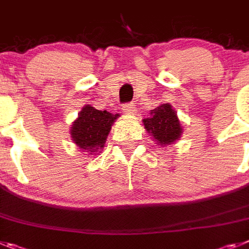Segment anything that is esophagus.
<instances>
[{
	"instance_id": "obj_1",
	"label": "esophagus",
	"mask_w": 249,
	"mask_h": 249,
	"mask_svg": "<svg viewBox=\"0 0 249 249\" xmlns=\"http://www.w3.org/2000/svg\"><path fill=\"white\" fill-rule=\"evenodd\" d=\"M122 110L123 113L124 114H133L135 113V106H133V103H128V104H124L122 107Z\"/></svg>"
}]
</instances>
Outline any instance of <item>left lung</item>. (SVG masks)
I'll return each mask as SVG.
<instances>
[{
	"instance_id": "obj_1",
	"label": "left lung",
	"mask_w": 249,
	"mask_h": 249,
	"mask_svg": "<svg viewBox=\"0 0 249 249\" xmlns=\"http://www.w3.org/2000/svg\"><path fill=\"white\" fill-rule=\"evenodd\" d=\"M142 123L157 146L161 147H166L179 141L184 132L176 110L169 103H162L151 109L150 116L143 118Z\"/></svg>"
}]
</instances>
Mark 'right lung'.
Here are the masks:
<instances>
[{"mask_svg": "<svg viewBox=\"0 0 249 249\" xmlns=\"http://www.w3.org/2000/svg\"><path fill=\"white\" fill-rule=\"evenodd\" d=\"M117 118L118 114L98 110L86 104L78 114V118L71 123L70 137L82 152L99 154Z\"/></svg>", "mask_w": 249, "mask_h": 249, "instance_id": "right-lung-1", "label": "right lung"}]
</instances>
